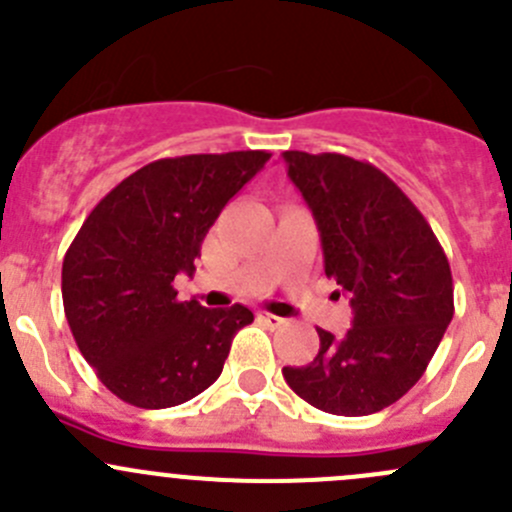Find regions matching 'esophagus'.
Returning <instances> with one entry per match:
<instances>
[{
	"label": "esophagus",
	"mask_w": 512,
	"mask_h": 512,
	"mask_svg": "<svg viewBox=\"0 0 512 512\" xmlns=\"http://www.w3.org/2000/svg\"><path fill=\"white\" fill-rule=\"evenodd\" d=\"M257 319H260V322H265L267 327H272V329H277L285 324V319L277 317V314H270V312H257Z\"/></svg>",
	"instance_id": "obj_1"
}]
</instances>
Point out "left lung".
Segmentation results:
<instances>
[{
	"label": "left lung",
	"mask_w": 512,
	"mask_h": 512,
	"mask_svg": "<svg viewBox=\"0 0 512 512\" xmlns=\"http://www.w3.org/2000/svg\"><path fill=\"white\" fill-rule=\"evenodd\" d=\"M282 158L317 220L324 272L354 309L342 339L317 329V356L282 374L314 409L376 414L399 401L436 354L453 319L451 265L421 210L376 165L342 153Z\"/></svg>",
	"instance_id": "8db88e82"
}]
</instances>
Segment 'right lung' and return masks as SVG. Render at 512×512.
<instances>
[{"mask_svg": "<svg viewBox=\"0 0 512 512\" xmlns=\"http://www.w3.org/2000/svg\"><path fill=\"white\" fill-rule=\"evenodd\" d=\"M272 153L160 158L96 205L61 267L66 322L111 394L138 409L198 396L223 371L232 337L252 312L180 302L175 275L195 272L200 245L227 200Z\"/></svg>", "mask_w": 512, "mask_h": 512, "instance_id": "1", "label": "right lung"}]
</instances>
